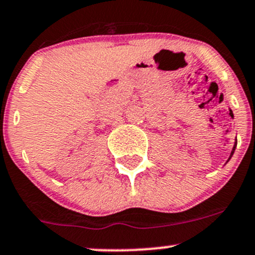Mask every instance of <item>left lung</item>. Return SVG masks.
Returning a JSON list of instances; mask_svg holds the SVG:
<instances>
[{"label": "left lung", "instance_id": "obj_1", "mask_svg": "<svg viewBox=\"0 0 255 255\" xmlns=\"http://www.w3.org/2000/svg\"><path fill=\"white\" fill-rule=\"evenodd\" d=\"M234 152H235V147H234V150H232V154H234Z\"/></svg>", "mask_w": 255, "mask_h": 255}]
</instances>
